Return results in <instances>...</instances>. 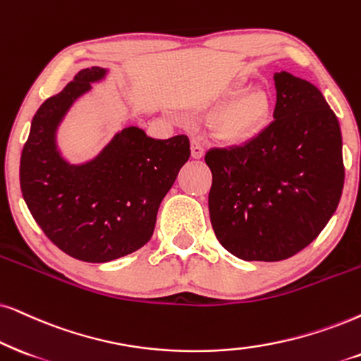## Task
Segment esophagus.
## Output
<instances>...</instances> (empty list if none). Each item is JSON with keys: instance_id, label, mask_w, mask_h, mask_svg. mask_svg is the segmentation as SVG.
<instances>
[{"instance_id": "obj_1", "label": "esophagus", "mask_w": 361, "mask_h": 361, "mask_svg": "<svg viewBox=\"0 0 361 361\" xmlns=\"http://www.w3.org/2000/svg\"><path fill=\"white\" fill-rule=\"evenodd\" d=\"M191 157H193L195 159H202L204 157L203 143L198 138L191 140Z\"/></svg>"}]
</instances>
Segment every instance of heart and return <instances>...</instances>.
Segmentation results:
<instances>
[{
    "label": "heart",
    "instance_id": "obj_1",
    "mask_svg": "<svg viewBox=\"0 0 361 361\" xmlns=\"http://www.w3.org/2000/svg\"><path fill=\"white\" fill-rule=\"evenodd\" d=\"M220 98L230 102L213 116L209 128L213 138L221 145L241 147L250 143L271 123L275 102L268 90L250 88L245 80H238L223 90Z\"/></svg>",
    "mask_w": 361,
    "mask_h": 361
}]
</instances>
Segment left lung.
Instances as JSON below:
<instances>
[{
	"label": "left lung",
	"instance_id": "left-lung-1",
	"mask_svg": "<svg viewBox=\"0 0 361 361\" xmlns=\"http://www.w3.org/2000/svg\"><path fill=\"white\" fill-rule=\"evenodd\" d=\"M273 80L275 121L243 147L204 157L214 235L245 262H280L308 246L343 190L340 123L322 91L286 71Z\"/></svg>",
	"mask_w": 361,
	"mask_h": 361
}]
</instances>
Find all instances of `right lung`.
I'll return each mask as SVG.
<instances>
[{
  "label": "right lung",
  "instance_id": "obj_1",
  "mask_svg": "<svg viewBox=\"0 0 361 361\" xmlns=\"http://www.w3.org/2000/svg\"><path fill=\"white\" fill-rule=\"evenodd\" d=\"M106 75L108 68L81 70L41 104L20 161L21 193L35 221L61 252L88 263L111 262L148 243L159 204L190 158L185 135L154 140L126 126L97 157L68 161L58 128L91 83Z\"/></svg>",
  "mask_w": 361,
  "mask_h": 361
}]
</instances>
